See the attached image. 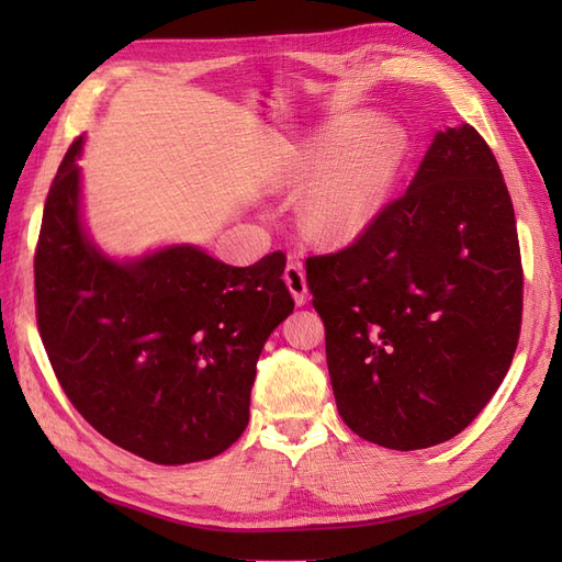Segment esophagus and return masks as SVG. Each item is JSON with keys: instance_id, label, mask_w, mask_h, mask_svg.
Instances as JSON below:
<instances>
[{"instance_id": "34e87169", "label": "esophagus", "mask_w": 562, "mask_h": 562, "mask_svg": "<svg viewBox=\"0 0 562 562\" xmlns=\"http://www.w3.org/2000/svg\"><path fill=\"white\" fill-rule=\"evenodd\" d=\"M283 281L285 285L291 288V293L295 297L297 304H304L310 300V291H307V277H304V269L300 262H288L285 271H283Z\"/></svg>"}]
</instances>
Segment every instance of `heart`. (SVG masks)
<instances>
[{
    "label": "heart",
    "mask_w": 562,
    "mask_h": 562,
    "mask_svg": "<svg viewBox=\"0 0 562 562\" xmlns=\"http://www.w3.org/2000/svg\"><path fill=\"white\" fill-rule=\"evenodd\" d=\"M337 156L344 159L316 179L304 201L310 229L328 241L351 239L375 220L403 159V138L394 128H378L368 114L347 116L318 145L300 151L288 178L310 182Z\"/></svg>",
    "instance_id": "1"
}]
</instances>
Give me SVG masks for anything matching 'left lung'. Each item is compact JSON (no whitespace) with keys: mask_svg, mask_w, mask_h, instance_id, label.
<instances>
[{"mask_svg":"<svg viewBox=\"0 0 562 562\" xmlns=\"http://www.w3.org/2000/svg\"><path fill=\"white\" fill-rule=\"evenodd\" d=\"M347 427L391 450L450 440L514 361L522 265L499 164L469 124L438 131L405 194L337 252L307 258Z\"/></svg>","mask_w":562,"mask_h":562,"instance_id":"8db88e82","label":"left lung"}]
</instances>
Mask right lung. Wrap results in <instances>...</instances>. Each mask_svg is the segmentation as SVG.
Here are the masks:
<instances>
[{"instance_id": "add662e5", "label": "right lung", "mask_w": 562, "mask_h": 562, "mask_svg": "<svg viewBox=\"0 0 562 562\" xmlns=\"http://www.w3.org/2000/svg\"><path fill=\"white\" fill-rule=\"evenodd\" d=\"M81 138L44 203L35 250L37 326L77 413L114 446L155 464L225 452L248 424L260 351L293 312L285 255L250 267L171 246L105 258L79 220Z\"/></svg>"}]
</instances>
